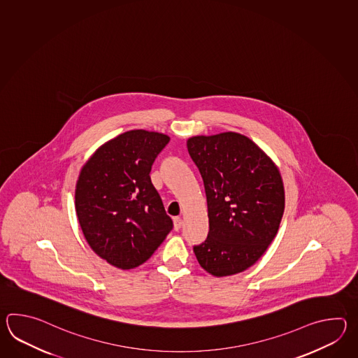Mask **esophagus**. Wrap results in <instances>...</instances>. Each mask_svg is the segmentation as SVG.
I'll list each match as a JSON object with an SVG mask.
<instances>
[{"mask_svg": "<svg viewBox=\"0 0 358 358\" xmlns=\"http://www.w3.org/2000/svg\"><path fill=\"white\" fill-rule=\"evenodd\" d=\"M182 217H174V229H176V230H179V229L182 228Z\"/></svg>", "mask_w": 358, "mask_h": 358, "instance_id": "obj_1", "label": "esophagus"}]
</instances>
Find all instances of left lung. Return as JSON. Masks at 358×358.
I'll list each match as a JSON object with an SVG mask.
<instances>
[{"mask_svg": "<svg viewBox=\"0 0 358 358\" xmlns=\"http://www.w3.org/2000/svg\"><path fill=\"white\" fill-rule=\"evenodd\" d=\"M188 152L205 184L210 231L193 248L216 278L255 265L278 234L285 193L279 168L252 139L236 131L194 136Z\"/></svg>", "mask_w": 358, "mask_h": 358, "instance_id": "left-lung-1", "label": "left lung"}]
</instances>
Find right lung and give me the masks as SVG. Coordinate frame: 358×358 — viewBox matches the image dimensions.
<instances>
[{
	"label": "right lung",
	"instance_id": "add662e5",
	"mask_svg": "<svg viewBox=\"0 0 358 358\" xmlns=\"http://www.w3.org/2000/svg\"><path fill=\"white\" fill-rule=\"evenodd\" d=\"M170 137L129 130L99 145L76 187V211L87 243L113 266L145 264L173 229L150 171Z\"/></svg>",
	"mask_w": 358,
	"mask_h": 358
}]
</instances>
